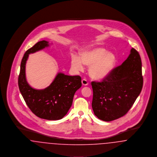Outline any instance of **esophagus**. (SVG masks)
<instances>
[{
	"label": "esophagus",
	"mask_w": 157,
	"mask_h": 157,
	"mask_svg": "<svg viewBox=\"0 0 157 157\" xmlns=\"http://www.w3.org/2000/svg\"><path fill=\"white\" fill-rule=\"evenodd\" d=\"M88 82L87 81V80H86V79H82V85H83V86H87L88 85Z\"/></svg>",
	"instance_id": "34e87169"
}]
</instances>
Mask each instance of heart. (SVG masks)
<instances>
[{
  "mask_svg": "<svg viewBox=\"0 0 157 157\" xmlns=\"http://www.w3.org/2000/svg\"><path fill=\"white\" fill-rule=\"evenodd\" d=\"M115 55L101 47L85 50L71 58V66L76 71H82L83 65L89 67L90 76L96 80L103 79L111 74L115 66Z\"/></svg>",
  "mask_w": 157,
  "mask_h": 157,
  "instance_id": "b5f03b06",
  "label": "heart"
}]
</instances>
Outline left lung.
Instances as JSON below:
<instances>
[{"mask_svg":"<svg viewBox=\"0 0 157 157\" xmlns=\"http://www.w3.org/2000/svg\"><path fill=\"white\" fill-rule=\"evenodd\" d=\"M91 85L95 115L107 122L123 117L142 90V63L139 53L132 48L121 65L113 69L102 82H92Z\"/></svg>","mask_w":157,"mask_h":157,"instance_id":"obj_1","label":"left lung"}]
</instances>
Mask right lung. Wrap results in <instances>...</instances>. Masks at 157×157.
<instances>
[{"instance_id":"right-lung-1","label":"right lung","mask_w":157,"mask_h":157,"mask_svg":"<svg viewBox=\"0 0 157 157\" xmlns=\"http://www.w3.org/2000/svg\"><path fill=\"white\" fill-rule=\"evenodd\" d=\"M49 46V42L39 41L25 52L21 64L18 85L32 112L40 118L55 121L67 115L72 104L75 93L81 87L82 83L79 76L58 72L51 85L45 89L36 90L30 86L26 78V63L29 55Z\"/></svg>"}]
</instances>
